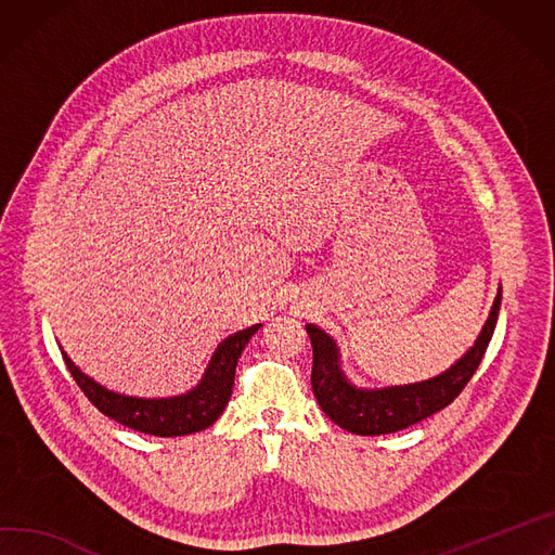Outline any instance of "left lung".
I'll return each instance as SVG.
<instances>
[{
    "mask_svg": "<svg viewBox=\"0 0 555 555\" xmlns=\"http://www.w3.org/2000/svg\"><path fill=\"white\" fill-rule=\"evenodd\" d=\"M502 300V287L493 298L489 317L465 354L442 374L389 387H359L351 383L340 365L338 343L321 327L308 323L306 330L312 340V389L321 410L338 427L359 436H380L412 427L431 414L444 410L456 398L474 372L478 370L487 345L493 336Z\"/></svg>",
    "mask_w": 555,
    "mask_h": 555,
    "instance_id": "1",
    "label": "left lung"
}]
</instances>
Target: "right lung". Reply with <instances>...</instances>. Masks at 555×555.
Listing matches in <instances>:
<instances>
[{
  "instance_id": "right-lung-1",
  "label": "right lung",
  "mask_w": 555,
  "mask_h": 555,
  "mask_svg": "<svg viewBox=\"0 0 555 555\" xmlns=\"http://www.w3.org/2000/svg\"><path fill=\"white\" fill-rule=\"evenodd\" d=\"M259 330L261 323L230 334L217 345L201 380L190 391L166 398H141L108 389L102 383H96L92 376L83 374L70 361L66 351L62 347L60 349L73 378L99 412L134 431L175 438L208 429L223 414L232 396L234 372L241 351Z\"/></svg>"
}]
</instances>
